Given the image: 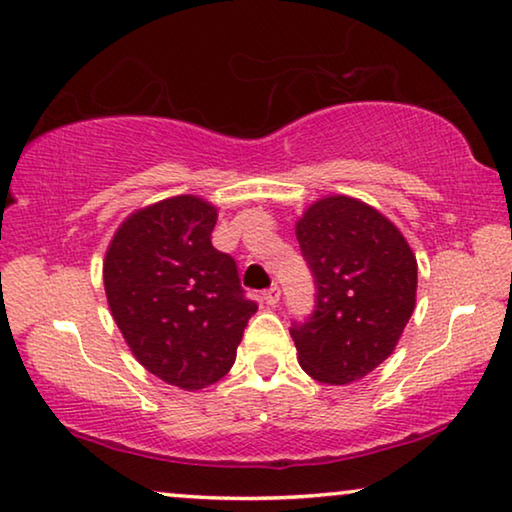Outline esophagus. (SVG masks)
<instances>
[{
  "label": "esophagus",
  "mask_w": 512,
  "mask_h": 512,
  "mask_svg": "<svg viewBox=\"0 0 512 512\" xmlns=\"http://www.w3.org/2000/svg\"><path fill=\"white\" fill-rule=\"evenodd\" d=\"M262 299H264L266 305H271V308H276V303L280 301V287H278V285L269 287V289H266V292L262 294Z\"/></svg>",
  "instance_id": "esophagus-1"
}]
</instances>
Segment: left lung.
Instances as JSON below:
<instances>
[{
    "mask_svg": "<svg viewBox=\"0 0 512 512\" xmlns=\"http://www.w3.org/2000/svg\"><path fill=\"white\" fill-rule=\"evenodd\" d=\"M296 239L317 287L315 312L289 329L299 363L322 384H352L398 345L416 305V255L391 220L347 195L310 204Z\"/></svg>",
    "mask_w": 512,
    "mask_h": 512,
    "instance_id": "obj_1",
    "label": "left lung"
}]
</instances>
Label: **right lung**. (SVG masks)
Segmentation results:
<instances>
[{
	"label": "right lung",
	"mask_w": 512,
	"mask_h": 512,
	"mask_svg": "<svg viewBox=\"0 0 512 512\" xmlns=\"http://www.w3.org/2000/svg\"><path fill=\"white\" fill-rule=\"evenodd\" d=\"M218 211L177 195L128 216L103 262L105 296L126 345L151 375L200 391L223 379L257 303L236 262L213 248Z\"/></svg>",
	"instance_id": "obj_1"
}]
</instances>
